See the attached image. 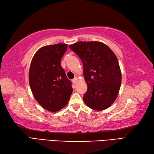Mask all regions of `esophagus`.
<instances>
[{
  "instance_id": "obj_1",
  "label": "esophagus",
  "mask_w": 154,
  "mask_h": 154,
  "mask_svg": "<svg viewBox=\"0 0 154 154\" xmlns=\"http://www.w3.org/2000/svg\"><path fill=\"white\" fill-rule=\"evenodd\" d=\"M72 81H73V83H74V84H76V83L77 82V77H75L74 79L72 80Z\"/></svg>"
}]
</instances>
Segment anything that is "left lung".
Listing matches in <instances>:
<instances>
[{
	"label": "left lung",
	"mask_w": 154,
	"mask_h": 154,
	"mask_svg": "<svg viewBox=\"0 0 154 154\" xmlns=\"http://www.w3.org/2000/svg\"><path fill=\"white\" fill-rule=\"evenodd\" d=\"M83 65V76L87 91L85 104L95 110L106 109L119 93L122 74L114 52L100 42H79L69 45Z\"/></svg>",
	"instance_id": "obj_1"
}]
</instances>
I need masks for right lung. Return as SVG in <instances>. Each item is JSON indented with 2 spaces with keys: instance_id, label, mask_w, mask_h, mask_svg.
Segmentation results:
<instances>
[{
  "instance_id": "right-lung-1",
  "label": "right lung",
  "mask_w": 154,
  "mask_h": 154,
  "mask_svg": "<svg viewBox=\"0 0 154 154\" xmlns=\"http://www.w3.org/2000/svg\"><path fill=\"white\" fill-rule=\"evenodd\" d=\"M67 45L57 44L41 48L32 58L29 83L37 102L52 112L63 109L69 100L73 89L61 65Z\"/></svg>"
}]
</instances>
